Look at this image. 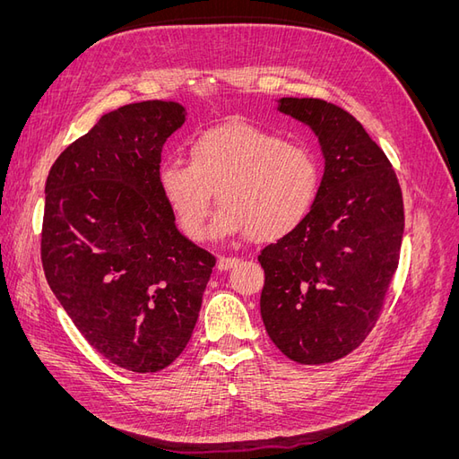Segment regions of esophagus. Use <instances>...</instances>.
<instances>
[{
    "label": "esophagus",
    "instance_id": "obj_1",
    "mask_svg": "<svg viewBox=\"0 0 459 459\" xmlns=\"http://www.w3.org/2000/svg\"><path fill=\"white\" fill-rule=\"evenodd\" d=\"M241 260L239 258H235V256H220L218 258V270H221V272H226V270H230V268H233V266H238Z\"/></svg>",
    "mask_w": 459,
    "mask_h": 459
}]
</instances>
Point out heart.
I'll list each match as a JSON object with an SVG mask.
<instances>
[{
    "label": "heart",
    "mask_w": 459,
    "mask_h": 459,
    "mask_svg": "<svg viewBox=\"0 0 459 459\" xmlns=\"http://www.w3.org/2000/svg\"><path fill=\"white\" fill-rule=\"evenodd\" d=\"M319 184L312 152L255 124L230 120L189 143V162L169 160L159 170L160 193L189 239L206 238L218 201V238L251 235L275 241L307 218Z\"/></svg>",
    "instance_id": "obj_1"
}]
</instances>
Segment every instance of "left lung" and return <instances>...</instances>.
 I'll return each mask as SVG.
<instances>
[{"mask_svg":"<svg viewBox=\"0 0 459 459\" xmlns=\"http://www.w3.org/2000/svg\"><path fill=\"white\" fill-rule=\"evenodd\" d=\"M280 110L316 132L325 172L307 218L260 251V314L289 359L322 366L356 351L377 324L404 201L391 160L351 113L314 97H283Z\"/></svg>","mask_w":459,"mask_h":459,"instance_id":"left-lung-1","label":"left lung"}]
</instances>
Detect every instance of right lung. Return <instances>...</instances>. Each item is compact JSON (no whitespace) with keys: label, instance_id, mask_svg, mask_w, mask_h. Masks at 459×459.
Segmentation results:
<instances>
[{"label":"right lung","instance_id":"1","mask_svg":"<svg viewBox=\"0 0 459 459\" xmlns=\"http://www.w3.org/2000/svg\"><path fill=\"white\" fill-rule=\"evenodd\" d=\"M186 108L143 101L107 113L53 162L41 266L73 324L108 362L155 373L184 352L216 256L176 228L160 152Z\"/></svg>","mask_w":459,"mask_h":459}]
</instances>
